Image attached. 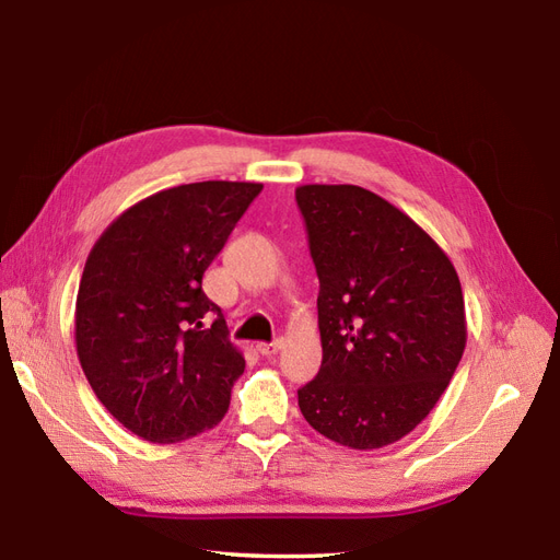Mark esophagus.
I'll return each instance as SVG.
<instances>
[{
  "instance_id": "obj_1",
  "label": "esophagus",
  "mask_w": 560,
  "mask_h": 560,
  "mask_svg": "<svg viewBox=\"0 0 560 560\" xmlns=\"http://www.w3.org/2000/svg\"><path fill=\"white\" fill-rule=\"evenodd\" d=\"M282 349V339H276V342H261L256 345V351L261 353V357H272V353H278Z\"/></svg>"
}]
</instances>
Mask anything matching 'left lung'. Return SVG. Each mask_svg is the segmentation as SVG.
I'll use <instances>...</instances> for the list:
<instances>
[{
  "label": "left lung",
  "instance_id": "8db88e82",
  "mask_svg": "<svg viewBox=\"0 0 560 560\" xmlns=\"http://www.w3.org/2000/svg\"><path fill=\"white\" fill-rule=\"evenodd\" d=\"M320 280L323 363L299 389L308 425L359 452L399 442L440 401L468 339L452 258L359 185H302Z\"/></svg>",
  "mask_w": 560,
  "mask_h": 560
}]
</instances>
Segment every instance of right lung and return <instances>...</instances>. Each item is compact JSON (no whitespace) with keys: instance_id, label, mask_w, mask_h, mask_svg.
Returning a JSON list of instances; mask_svg holds the SVG:
<instances>
[{"instance_id":"add662e5","label":"right lung","mask_w":560,"mask_h":560,"mask_svg":"<svg viewBox=\"0 0 560 560\" xmlns=\"http://www.w3.org/2000/svg\"><path fill=\"white\" fill-rule=\"evenodd\" d=\"M261 187L161 189L122 211L88 256L75 299L78 359L106 411L147 442L197 438L228 413L244 357L201 278ZM209 312L211 328L200 320Z\"/></svg>"}]
</instances>
